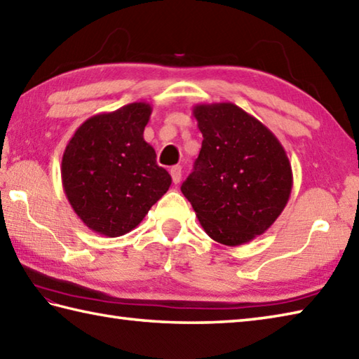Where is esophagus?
Segmentation results:
<instances>
[{"label": "esophagus", "mask_w": 359, "mask_h": 359, "mask_svg": "<svg viewBox=\"0 0 359 359\" xmlns=\"http://www.w3.org/2000/svg\"><path fill=\"white\" fill-rule=\"evenodd\" d=\"M170 174H171L174 184H179L180 179H182V168L180 166H172L170 170Z\"/></svg>", "instance_id": "1"}]
</instances>
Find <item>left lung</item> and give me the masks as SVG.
I'll list each match as a JSON object with an SVG mask.
<instances>
[{
	"label": "left lung",
	"instance_id": "8db88e82",
	"mask_svg": "<svg viewBox=\"0 0 359 359\" xmlns=\"http://www.w3.org/2000/svg\"><path fill=\"white\" fill-rule=\"evenodd\" d=\"M193 115L203 140L182 193L212 240L249 243L276 222L290 201L292 170L285 147L231 102L196 104Z\"/></svg>",
	"mask_w": 359,
	"mask_h": 359
}]
</instances>
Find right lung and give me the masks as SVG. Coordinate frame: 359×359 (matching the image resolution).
I'll use <instances>...</instances> for the list:
<instances>
[{"mask_svg": "<svg viewBox=\"0 0 359 359\" xmlns=\"http://www.w3.org/2000/svg\"><path fill=\"white\" fill-rule=\"evenodd\" d=\"M152 107L132 102L83 121L62 157V185L86 226L109 238L129 233L171 187L143 132Z\"/></svg>", "mask_w": 359, "mask_h": 359, "instance_id": "obj_1", "label": "right lung"}]
</instances>
